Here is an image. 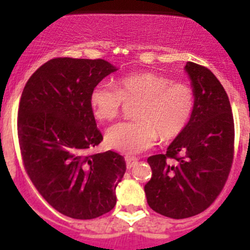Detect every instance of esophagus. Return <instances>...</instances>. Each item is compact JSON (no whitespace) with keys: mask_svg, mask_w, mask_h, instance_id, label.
Segmentation results:
<instances>
[{"mask_svg":"<svg viewBox=\"0 0 250 250\" xmlns=\"http://www.w3.org/2000/svg\"><path fill=\"white\" fill-rule=\"evenodd\" d=\"M125 163H126L127 169H131V167H135V164L138 163V159H136L135 156L126 155V156H125Z\"/></svg>","mask_w":250,"mask_h":250,"instance_id":"obj_1","label":"esophagus"}]
</instances>
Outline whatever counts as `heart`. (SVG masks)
<instances>
[{
    "label": "heart",
    "instance_id": "b5f03b06",
    "mask_svg": "<svg viewBox=\"0 0 250 250\" xmlns=\"http://www.w3.org/2000/svg\"><path fill=\"white\" fill-rule=\"evenodd\" d=\"M115 87L100 81L90 91L92 114L100 121H114L125 101H140L138 120L116 124L106 132L105 143L124 154H139L161 140H173L187 130L196 109V95L189 83H174L158 72L145 71L119 77Z\"/></svg>",
    "mask_w": 250,
    "mask_h": 250
}]
</instances>
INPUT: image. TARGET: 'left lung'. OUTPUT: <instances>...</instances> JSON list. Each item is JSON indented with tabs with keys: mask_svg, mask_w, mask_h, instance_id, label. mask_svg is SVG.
Segmentation results:
<instances>
[{
	"mask_svg": "<svg viewBox=\"0 0 250 250\" xmlns=\"http://www.w3.org/2000/svg\"><path fill=\"white\" fill-rule=\"evenodd\" d=\"M185 70L196 95L195 114L165 154L147 158L152 174L144 188L152 210L173 219L210 207L234 159V119L224 87L205 66L188 62Z\"/></svg>",
	"mask_w": 250,
	"mask_h": 250,
	"instance_id": "left-lung-1",
	"label": "left lung"
}]
</instances>
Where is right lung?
Instances as JSON below:
<instances>
[{
	"label": "right lung",
	"instance_id": "obj_1",
	"mask_svg": "<svg viewBox=\"0 0 250 250\" xmlns=\"http://www.w3.org/2000/svg\"><path fill=\"white\" fill-rule=\"evenodd\" d=\"M115 70L101 59L56 57L31 75L21 95L17 135L26 174L51 207L74 219L111 210L126 170L118 152H91L103 135L89 95Z\"/></svg>",
	"mask_w": 250,
	"mask_h": 250
}]
</instances>
